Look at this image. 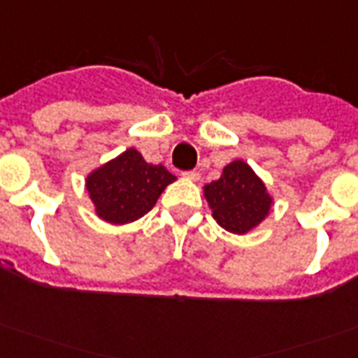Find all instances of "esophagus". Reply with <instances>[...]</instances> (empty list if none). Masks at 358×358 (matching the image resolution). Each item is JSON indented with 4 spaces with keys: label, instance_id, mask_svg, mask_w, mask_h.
<instances>
[{
    "label": "esophagus",
    "instance_id": "1",
    "mask_svg": "<svg viewBox=\"0 0 358 358\" xmlns=\"http://www.w3.org/2000/svg\"><path fill=\"white\" fill-rule=\"evenodd\" d=\"M182 177H187V179H190V181H198V179H200V173H198L196 169H192V171H185Z\"/></svg>",
    "mask_w": 358,
    "mask_h": 358
}]
</instances>
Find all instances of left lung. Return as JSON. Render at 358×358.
<instances>
[{"instance_id": "8db88e82", "label": "left lung", "mask_w": 358, "mask_h": 358, "mask_svg": "<svg viewBox=\"0 0 358 358\" xmlns=\"http://www.w3.org/2000/svg\"><path fill=\"white\" fill-rule=\"evenodd\" d=\"M204 192L213 210V219L229 233L252 231L271 210L265 185L242 160L231 162L217 181L206 185Z\"/></svg>"}]
</instances>
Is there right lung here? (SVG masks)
<instances>
[{"label":"right lung","mask_w":358,"mask_h":358,"mask_svg":"<svg viewBox=\"0 0 358 358\" xmlns=\"http://www.w3.org/2000/svg\"><path fill=\"white\" fill-rule=\"evenodd\" d=\"M173 181L176 176L162 164H147L141 152L129 148L87 177V192L99 217L124 225L152 210L162 190Z\"/></svg>","instance_id":"right-lung-1"}]
</instances>
